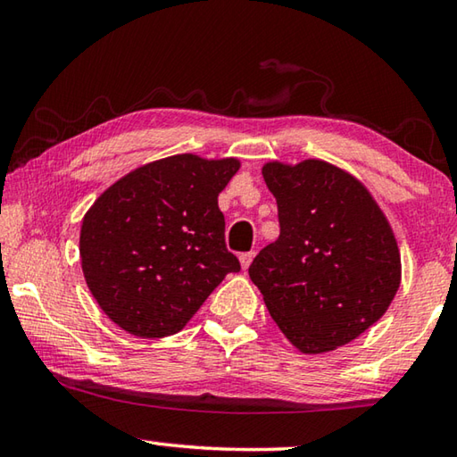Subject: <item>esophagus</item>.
<instances>
[{"instance_id":"1","label":"esophagus","mask_w":457,"mask_h":457,"mask_svg":"<svg viewBox=\"0 0 457 457\" xmlns=\"http://www.w3.org/2000/svg\"><path fill=\"white\" fill-rule=\"evenodd\" d=\"M253 256H256V252H245V253H242V256H239V262H242V268L244 270L250 268Z\"/></svg>"}]
</instances>
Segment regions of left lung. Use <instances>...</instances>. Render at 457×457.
I'll return each instance as SVG.
<instances>
[{
  "instance_id": "left-lung-1",
  "label": "left lung",
  "mask_w": 457,
  "mask_h": 457,
  "mask_svg": "<svg viewBox=\"0 0 457 457\" xmlns=\"http://www.w3.org/2000/svg\"><path fill=\"white\" fill-rule=\"evenodd\" d=\"M280 236L250 266L274 322L303 353H327L375 324L395 298L401 258L383 212L324 161L262 169Z\"/></svg>"
}]
</instances>
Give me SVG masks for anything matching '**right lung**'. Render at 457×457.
<instances>
[{
	"label": "right lung",
	"mask_w": 457,
	"mask_h": 457,
	"mask_svg": "<svg viewBox=\"0 0 457 457\" xmlns=\"http://www.w3.org/2000/svg\"><path fill=\"white\" fill-rule=\"evenodd\" d=\"M237 169L236 159L175 154L122 177L84 215L82 272L122 330L175 335L226 274L242 270L218 205Z\"/></svg>",
	"instance_id": "right-lung-1"
}]
</instances>
